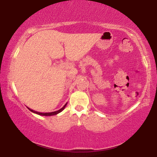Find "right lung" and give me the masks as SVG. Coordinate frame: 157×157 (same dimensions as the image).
Masks as SVG:
<instances>
[{
	"instance_id": "right-lung-1",
	"label": "right lung",
	"mask_w": 157,
	"mask_h": 157,
	"mask_svg": "<svg viewBox=\"0 0 157 157\" xmlns=\"http://www.w3.org/2000/svg\"><path fill=\"white\" fill-rule=\"evenodd\" d=\"M67 104V103H66V104H65L64 106H63L61 109L58 110V111H54V112H51V113H40V112L35 111H34V110H32V109H29V108H28V109H29V111H32V113H36V114H38V115H42V116H51V115H56V114H58V113H61V112L63 111V110L65 109V107L66 106Z\"/></svg>"
}]
</instances>
